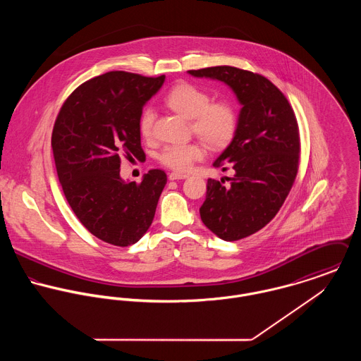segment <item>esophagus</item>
I'll list each match as a JSON object with an SVG mask.
<instances>
[{"label":"esophagus","mask_w":361,"mask_h":361,"mask_svg":"<svg viewBox=\"0 0 361 361\" xmlns=\"http://www.w3.org/2000/svg\"><path fill=\"white\" fill-rule=\"evenodd\" d=\"M189 175H186V173H179V172H171L169 175H168V179L169 180H178V179H186Z\"/></svg>","instance_id":"34e87169"}]
</instances>
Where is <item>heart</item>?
<instances>
[{
  "instance_id": "heart-1",
  "label": "heart",
  "mask_w": 361,
  "mask_h": 361,
  "mask_svg": "<svg viewBox=\"0 0 361 361\" xmlns=\"http://www.w3.org/2000/svg\"><path fill=\"white\" fill-rule=\"evenodd\" d=\"M209 102V96L204 90L189 83L175 86L165 97V103L172 111L186 119H192V130L207 145L211 147H224L235 136L238 114L229 103ZM154 116L152 108H146L140 114L139 129L146 139L153 135ZM203 155L204 150L199 143L171 145L159 152L158 161L169 169L185 172L189 171L196 161L202 159Z\"/></svg>"
}]
</instances>
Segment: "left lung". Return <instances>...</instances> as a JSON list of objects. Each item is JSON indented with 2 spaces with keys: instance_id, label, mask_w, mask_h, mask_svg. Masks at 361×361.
Segmentation results:
<instances>
[{
  "instance_id": "1",
  "label": "left lung",
  "mask_w": 361,
  "mask_h": 361,
  "mask_svg": "<svg viewBox=\"0 0 361 361\" xmlns=\"http://www.w3.org/2000/svg\"><path fill=\"white\" fill-rule=\"evenodd\" d=\"M195 78L224 82L242 105L229 146L214 161L231 178L207 180L200 216L225 242L256 233L279 211L299 166V126L281 90L267 78L233 66L188 71Z\"/></svg>"
}]
</instances>
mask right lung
I'll return each instance as SVG.
<instances>
[{"mask_svg": "<svg viewBox=\"0 0 361 361\" xmlns=\"http://www.w3.org/2000/svg\"><path fill=\"white\" fill-rule=\"evenodd\" d=\"M165 75L114 71L80 85L63 103L51 147L63 195L83 226L114 246L139 242L154 219L166 175L152 169L140 183L119 175L121 155L145 154L139 118Z\"/></svg>", "mask_w": 361, "mask_h": 361, "instance_id": "obj_1", "label": "right lung"}]
</instances>
